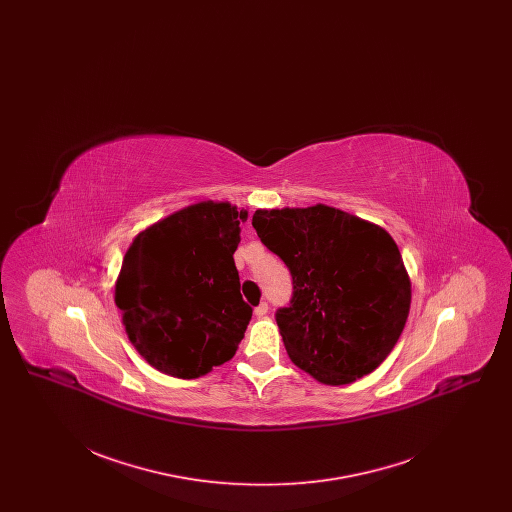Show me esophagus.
Returning a JSON list of instances; mask_svg holds the SVG:
<instances>
[{
    "mask_svg": "<svg viewBox=\"0 0 512 512\" xmlns=\"http://www.w3.org/2000/svg\"><path fill=\"white\" fill-rule=\"evenodd\" d=\"M268 313V303L267 301H261L257 307H255V315L257 317H265Z\"/></svg>",
    "mask_w": 512,
    "mask_h": 512,
    "instance_id": "1",
    "label": "esophagus"
}]
</instances>
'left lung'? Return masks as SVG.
I'll use <instances>...</instances> for the list:
<instances>
[{"mask_svg":"<svg viewBox=\"0 0 512 512\" xmlns=\"http://www.w3.org/2000/svg\"><path fill=\"white\" fill-rule=\"evenodd\" d=\"M253 228L292 274V299L274 318L293 363L328 386L378 368L411 309V282L390 234L326 205L259 209Z\"/></svg>","mask_w":512,"mask_h":512,"instance_id":"8db88e82","label":"left lung"}]
</instances>
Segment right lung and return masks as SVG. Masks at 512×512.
Instances as JSON below:
<instances>
[{
    "instance_id": "obj_1",
    "label": "right lung",
    "mask_w": 512,
    "mask_h": 512,
    "mask_svg": "<svg viewBox=\"0 0 512 512\" xmlns=\"http://www.w3.org/2000/svg\"><path fill=\"white\" fill-rule=\"evenodd\" d=\"M245 211L190 205L144 230L124 255L115 288L138 353L174 378H197L230 361L253 309L240 293L234 251Z\"/></svg>"
}]
</instances>
